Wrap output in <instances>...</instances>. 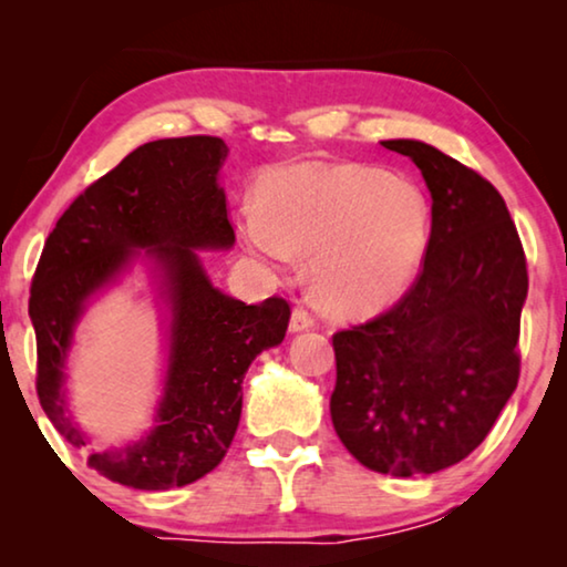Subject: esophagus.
Masks as SVG:
<instances>
[{"instance_id":"obj_1","label":"esophagus","mask_w":567,"mask_h":567,"mask_svg":"<svg viewBox=\"0 0 567 567\" xmlns=\"http://www.w3.org/2000/svg\"><path fill=\"white\" fill-rule=\"evenodd\" d=\"M315 324V315L312 309L305 307V305H297L291 312V332H301V330H309Z\"/></svg>"}]
</instances>
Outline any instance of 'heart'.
Here are the masks:
<instances>
[{
  "label": "heart",
  "mask_w": 567,
  "mask_h": 567,
  "mask_svg": "<svg viewBox=\"0 0 567 567\" xmlns=\"http://www.w3.org/2000/svg\"><path fill=\"white\" fill-rule=\"evenodd\" d=\"M237 224L245 245L274 268L312 252L309 278L320 305L340 317H367L415 278L431 206L415 183L386 169L291 165L262 177Z\"/></svg>",
  "instance_id": "b5f03b06"
}]
</instances>
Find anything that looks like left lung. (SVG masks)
I'll list each match as a JSON object with an SVG mask.
<instances>
[{
	"mask_svg": "<svg viewBox=\"0 0 567 567\" xmlns=\"http://www.w3.org/2000/svg\"><path fill=\"white\" fill-rule=\"evenodd\" d=\"M431 190L423 268L398 305L332 336L330 415L363 467L433 475L483 444L518 384L526 255L491 181L439 152L394 138Z\"/></svg>",
	"mask_w": 567,
	"mask_h": 567,
	"instance_id": "1",
	"label": "left lung"
}]
</instances>
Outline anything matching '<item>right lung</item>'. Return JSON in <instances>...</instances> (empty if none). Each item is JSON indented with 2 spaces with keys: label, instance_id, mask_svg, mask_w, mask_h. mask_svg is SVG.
<instances>
[{
  "label": "right lung",
  "instance_id": "right-lung-1",
  "mask_svg": "<svg viewBox=\"0 0 567 567\" xmlns=\"http://www.w3.org/2000/svg\"><path fill=\"white\" fill-rule=\"evenodd\" d=\"M227 144L219 136L157 138L126 154L76 196L45 239L30 284L35 390L69 444L84 433L69 421L64 359L84 301L111 281L136 247L159 262L173 307V346L157 425L87 464L136 491L196 483L224 460L243 413V379L255 355L278 346L291 307L281 297L245 305L214 289L196 247H231L235 227L216 185Z\"/></svg>",
  "mask_w": 567,
  "mask_h": 567
}]
</instances>
